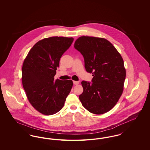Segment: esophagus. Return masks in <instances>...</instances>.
Instances as JSON below:
<instances>
[{"label": "esophagus", "mask_w": 150, "mask_h": 150, "mask_svg": "<svg viewBox=\"0 0 150 150\" xmlns=\"http://www.w3.org/2000/svg\"><path fill=\"white\" fill-rule=\"evenodd\" d=\"M73 83L74 85H77L79 83V81H73Z\"/></svg>", "instance_id": "esophagus-1"}]
</instances>
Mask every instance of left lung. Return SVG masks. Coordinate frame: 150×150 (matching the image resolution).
I'll return each mask as SVG.
<instances>
[{
	"label": "left lung",
	"instance_id": "8db88e82",
	"mask_svg": "<svg viewBox=\"0 0 150 150\" xmlns=\"http://www.w3.org/2000/svg\"><path fill=\"white\" fill-rule=\"evenodd\" d=\"M74 48L84 57L86 71L93 76L92 83L81 81L80 100L91 113H106L114 107L123 91L126 71L121 55L109 41L100 38L81 36Z\"/></svg>",
	"mask_w": 150,
	"mask_h": 150
}]
</instances>
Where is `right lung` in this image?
<instances>
[{"label":"right lung","instance_id":"add662e5","mask_svg":"<svg viewBox=\"0 0 150 150\" xmlns=\"http://www.w3.org/2000/svg\"><path fill=\"white\" fill-rule=\"evenodd\" d=\"M73 38L53 36L36 43L22 69V81L31 105L39 112L54 114L64 106L70 92L71 80H54L59 60L71 46Z\"/></svg>","mask_w":150,"mask_h":150}]
</instances>
